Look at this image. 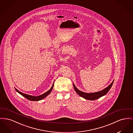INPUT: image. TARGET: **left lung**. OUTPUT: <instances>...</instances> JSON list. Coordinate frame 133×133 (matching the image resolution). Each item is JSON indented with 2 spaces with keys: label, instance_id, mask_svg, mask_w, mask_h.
<instances>
[{
  "label": "left lung",
  "instance_id": "8db88e82",
  "mask_svg": "<svg viewBox=\"0 0 133 133\" xmlns=\"http://www.w3.org/2000/svg\"><path fill=\"white\" fill-rule=\"evenodd\" d=\"M114 81H113L112 82V83L109 85V86H108L107 88H105V89H104L102 91H100L97 92H94V93H90V94H88V93H85V92H82V91L79 90L74 84H73V86H74V90H75V91L77 92V94H78L79 95H80V96L83 97L84 98L87 99V100L93 101V100H95L96 99H98L107 94L112 85Z\"/></svg>",
  "mask_w": 133,
  "mask_h": 133
}]
</instances>
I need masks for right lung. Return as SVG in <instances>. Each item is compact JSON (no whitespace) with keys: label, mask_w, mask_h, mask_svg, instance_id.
<instances>
[{"label":"right lung","mask_w":133,"mask_h":133,"mask_svg":"<svg viewBox=\"0 0 133 133\" xmlns=\"http://www.w3.org/2000/svg\"><path fill=\"white\" fill-rule=\"evenodd\" d=\"M53 86H54V83H53L52 87L50 88V89L49 90H48L46 92H45V93H44V94H42L41 95H39V96H34L28 95V94H24V93H23L22 92H20L19 91H18L16 88H15V89H16V91L17 92H18L19 94H21L22 96H23L25 98H26V99H29L30 101H39L43 99L45 97H46L47 96H48L49 94L51 93V91L53 89Z\"/></svg>","instance_id":"add662e5"}]
</instances>
